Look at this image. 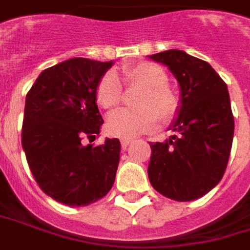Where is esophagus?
<instances>
[{"mask_svg": "<svg viewBox=\"0 0 250 250\" xmlns=\"http://www.w3.org/2000/svg\"><path fill=\"white\" fill-rule=\"evenodd\" d=\"M130 143H132V139H121V147L125 149V148H128Z\"/></svg>", "mask_w": 250, "mask_h": 250, "instance_id": "obj_1", "label": "esophagus"}]
</instances>
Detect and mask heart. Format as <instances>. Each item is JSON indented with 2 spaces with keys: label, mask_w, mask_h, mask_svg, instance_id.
Wrapping results in <instances>:
<instances>
[{
  "label": "heart",
  "mask_w": 250,
  "mask_h": 250,
  "mask_svg": "<svg viewBox=\"0 0 250 250\" xmlns=\"http://www.w3.org/2000/svg\"><path fill=\"white\" fill-rule=\"evenodd\" d=\"M121 72L129 87H140L142 92L136 98L137 108H121L108 117L107 130L111 135L132 139L151 130L158 118L162 122L174 118L180 102L174 89L167 84V73L162 66L143 61L126 65ZM95 96L98 103L104 108H113L121 103L124 87L114 72H107L101 77Z\"/></svg>",
  "instance_id": "heart-1"
}]
</instances>
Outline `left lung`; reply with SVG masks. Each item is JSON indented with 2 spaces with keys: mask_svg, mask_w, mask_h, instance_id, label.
Masks as SVG:
<instances>
[{
  "mask_svg": "<svg viewBox=\"0 0 250 250\" xmlns=\"http://www.w3.org/2000/svg\"><path fill=\"white\" fill-rule=\"evenodd\" d=\"M167 65L181 87V107L165 143H149L148 178L156 192L177 201L200 199L227 167L234 117L226 83L212 66L182 50L149 56Z\"/></svg>",
  "mask_w": 250,
  "mask_h": 250,
  "instance_id": "obj_1",
  "label": "left lung"
}]
</instances>
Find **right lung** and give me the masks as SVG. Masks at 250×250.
I'll return each mask as SVG.
<instances>
[{
	"label": "right lung",
	"instance_id": "add662e5",
	"mask_svg": "<svg viewBox=\"0 0 250 250\" xmlns=\"http://www.w3.org/2000/svg\"><path fill=\"white\" fill-rule=\"evenodd\" d=\"M111 65L88 58L57 63L43 70L25 98L21 144L31 173L44 193L70 207L95 203L114 184L120 140L83 144L99 135L95 89Z\"/></svg>",
	"mask_w": 250,
	"mask_h": 250
}]
</instances>
